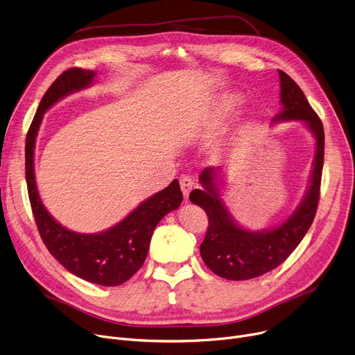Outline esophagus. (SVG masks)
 Masks as SVG:
<instances>
[{
  "instance_id": "1",
  "label": "esophagus",
  "mask_w": 355,
  "mask_h": 355,
  "mask_svg": "<svg viewBox=\"0 0 355 355\" xmlns=\"http://www.w3.org/2000/svg\"><path fill=\"white\" fill-rule=\"evenodd\" d=\"M180 187H181V191H182L184 198L187 200L189 196H190V193H191V190H193V187H194V181H193L191 177H189V175H182V177L180 178Z\"/></svg>"
}]
</instances>
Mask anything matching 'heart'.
Wrapping results in <instances>:
<instances>
[{
    "label": "heart",
    "instance_id": "obj_1",
    "mask_svg": "<svg viewBox=\"0 0 355 355\" xmlns=\"http://www.w3.org/2000/svg\"><path fill=\"white\" fill-rule=\"evenodd\" d=\"M243 103V96L234 92L223 93L217 98V101L211 106L210 122H220L223 119H227L236 114V110Z\"/></svg>",
    "mask_w": 355,
    "mask_h": 355
}]
</instances>
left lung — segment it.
<instances>
[{
    "mask_svg": "<svg viewBox=\"0 0 355 355\" xmlns=\"http://www.w3.org/2000/svg\"><path fill=\"white\" fill-rule=\"evenodd\" d=\"M279 79L282 110L272 119V123L302 121L316 139L309 187L300 206L279 226L252 232L239 226L223 201L220 168H204L200 174L202 189L193 190L190 194L191 202L200 206L209 217V229L200 246L204 263L217 276L229 281L253 279L285 262L305 237L318 207L324 166V126L301 87L282 70H279Z\"/></svg>",
    "mask_w": 355,
    "mask_h": 355,
    "instance_id": "1",
    "label": "left lung"
}]
</instances>
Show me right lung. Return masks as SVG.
<instances>
[{
  "instance_id": "add662e5",
  "label": "right lung",
  "mask_w": 355,
  "mask_h": 355,
  "mask_svg": "<svg viewBox=\"0 0 355 355\" xmlns=\"http://www.w3.org/2000/svg\"><path fill=\"white\" fill-rule=\"evenodd\" d=\"M95 78L96 71L73 67L62 73L44 93L26 138V180L37 229L54 259L70 273L90 284L118 286L144 265L157 225L165 214L180 207L182 193L174 180L166 189L142 201L118 225L93 234L71 232L47 211L34 175L35 138L43 115L70 93L89 87Z\"/></svg>"
}]
</instances>
